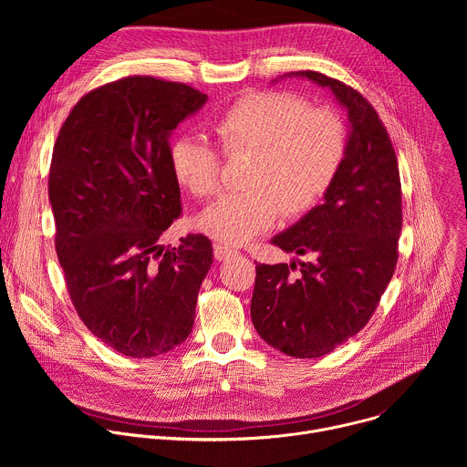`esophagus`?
Instances as JSON below:
<instances>
[{
    "label": "esophagus",
    "instance_id": "34e87169",
    "mask_svg": "<svg viewBox=\"0 0 467 467\" xmlns=\"http://www.w3.org/2000/svg\"><path fill=\"white\" fill-rule=\"evenodd\" d=\"M236 251L234 249H231V247H227V245H222V244H216L214 245V258L216 260H225V258H229L231 254H234Z\"/></svg>",
    "mask_w": 467,
    "mask_h": 467
}]
</instances>
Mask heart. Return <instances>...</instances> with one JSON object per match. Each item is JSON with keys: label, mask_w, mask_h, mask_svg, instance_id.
I'll return each instance as SVG.
<instances>
[{"label": "heart", "mask_w": 467, "mask_h": 467, "mask_svg": "<svg viewBox=\"0 0 467 467\" xmlns=\"http://www.w3.org/2000/svg\"><path fill=\"white\" fill-rule=\"evenodd\" d=\"M227 157L251 155L244 184L199 216V229L225 245H242L268 231L281 213L299 216L328 190L340 168L346 130L340 118L286 92H253L214 123ZM175 179L209 197L222 182V157L203 139L179 137L170 150Z\"/></svg>", "instance_id": "b5f03b06"}]
</instances>
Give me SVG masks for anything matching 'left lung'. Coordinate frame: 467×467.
<instances>
[{
  "mask_svg": "<svg viewBox=\"0 0 467 467\" xmlns=\"http://www.w3.org/2000/svg\"><path fill=\"white\" fill-rule=\"evenodd\" d=\"M328 88L348 112V140L323 203L272 242L310 262L256 264L251 319L260 338L296 358H317L353 338L375 312L397 264L401 179L375 109L351 87L319 72H290ZM274 79L272 83H277ZM300 275L289 277L295 262Z\"/></svg>",
  "mask_w": 467,
  "mask_h": 467,
  "instance_id": "obj_1",
  "label": "left lung"
}]
</instances>
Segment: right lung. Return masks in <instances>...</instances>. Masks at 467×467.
<instances>
[{
  "label": "right lung",
  "mask_w": 467,
  "mask_h": 467,
  "mask_svg": "<svg viewBox=\"0 0 467 467\" xmlns=\"http://www.w3.org/2000/svg\"><path fill=\"white\" fill-rule=\"evenodd\" d=\"M207 99L182 83L125 78L81 98L53 148L66 285L92 335L125 357L168 353L192 332L213 244L188 234L164 249L159 240L181 214L170 137Z\"/></svg>",
  "instance_id": "right-lung-1"
}]
</instances>
